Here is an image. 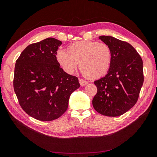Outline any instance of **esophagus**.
<instances>
[{"label": "esophagus", "mask_w": 157, "mask_h": 157, "mask_svg": "<svg viewBox=\"0 0 157 157\" xmlns=\"http://www.w3.org/2000/svg\"><path fill=\"white\" fill-rule=\"evenodd\" d=\"M79 82L82 86H85V85H86L87 84H88V82H87L86 80H84V79H81V78H79Z\"/></svg>", "instance_id": "1"}]
</instances>
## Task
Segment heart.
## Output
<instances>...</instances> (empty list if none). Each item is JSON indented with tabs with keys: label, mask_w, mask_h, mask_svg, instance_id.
I'll use <instances>...</instances> for the list:
<instances>
[{
	"label": "heart",
	"mask_w": 157,
	"mask_h": 157,
	"mask_svg": "<svg viewBox=\"0 0 157 157\" xmlns=\"http://www.w3.org/2000/svg\"><path fill=\"white\" fill-rule=\"evenodd\" d=\"M68 52L59 50L57 59L66 73L72 74L79 63L82 73L91 79L99 78L109 69L112 50L108 44L98 41L76 42L68 47Z\"/></svg>",
	"instance_id": "obj_1"
}]
</instances>
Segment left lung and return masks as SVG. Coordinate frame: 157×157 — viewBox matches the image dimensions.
I'll use <instances>...</instances> for the list:
<instances>
[{
    "mask_svg": "<svg viewBox=\"0 0 157 157\" xmlns=\"http://www.w3.org/2000/svg\"><path fill=\"white\" fill-rule=\"evenodd\" d=\"M99 38L112 50V62L107 75L95 80L98 91L92 103L103 116H119L136 104L144 81L143 60L126 41L111 36Z\"/></svg>",
    "mask_w": 157,
    "mask_h": 157,
    "instance_id": "8db88e82",
    "label": "left lung"
}]
</instances>
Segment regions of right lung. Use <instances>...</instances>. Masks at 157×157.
I'll return each instance as SVG.
<instances>
[{
    "label": "right lung",
    "instance_id": "add662e5",
    "mask_svg": "<svg viewBox=\"0 0 157 157\" xmlns=\"http://www.w3.org/2000/svg\"><path fill=\"white\" fill-rule=\"evenodd\" d=\"M62 41L47 38L29 45L16 61L14 89L19 105L29 116L51 121L65 113L71 94L80 84L63 71L57 59Z\"/></svg>",
    "mask_w": 157,
    "mask_h": 157
}]
</instances>
